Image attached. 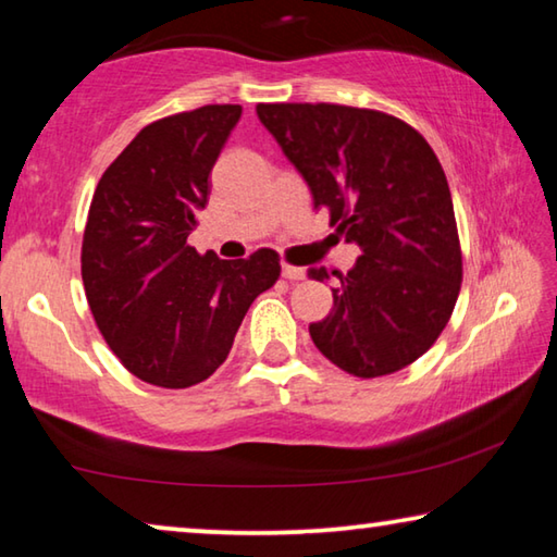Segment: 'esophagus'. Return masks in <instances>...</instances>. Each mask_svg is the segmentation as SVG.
<instances>
[{"label":"esophagus","instance_id":"1","mask_svg":"<svg viewBox=\"0 0 557 557\" xmlns=\"http://www.w3.org/2000/svg\"><path fill=\"white\" fill-rule=\"evenodd\" d=\"M282 277L285 280H289V282H299V280H305L307 277V270L305 268H297V265H282Z\"/></svg>","mask_w":557,"mask_h":557}]
</instances>
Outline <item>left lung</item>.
Listing matches in <instances>:
<instances>
[{
	"mask_svg": "<svg viewBox=\"0 0 557 557\" xmlns=\"http://www.w3.org/2000/svg\"><path fill=\"white\" fill-rule=\"evenodd\" d=\"M256 110L305 176L314 209H326L329 225L361 248L332 289V312L309 324L314 346L358 379L418 361L447 326L461 287L455 206L428 139L381 110L334 102Z\"/></svg>",
	"mask_w": 557,
	"mask_h": 557,
	"instance_id": "left-lung-1",
	"label": "left lung"
}]
</instances>
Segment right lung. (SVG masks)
I'll return each mask as SVG.
<instances>
[{"instance_id":"add662e5","label":"right lung","mask_w":557,"mask_h":557,"mask_svg":"<svg viewBox=\"0 0 557 557\" xmlns=\"http://www.w3.org/2000/svg\"><path fill=\"white\" fill-rule=\"evenodd\" d=\"M240 112L203 106L152 122L92 194L81 250L90 312L120 363L159 388L209 379L228 358L252 299L280 277L270 248L219 260L186 243Z\"/></svg>"}]
</instances>
